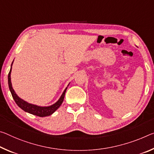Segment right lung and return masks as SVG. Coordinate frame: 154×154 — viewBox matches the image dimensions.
Returning a JSON list of instances; mask_svg holds the SVG:
<instances>
[{
    "mask_svg": "<svg viewBox=\"0 0 154 154\" xmlns=\"http://www.w3.org/2000/svg\"><path fill=\"white\" fill-rule=\"evenodd\" d=\"M12 64H13V62H12ZM12 64H11V66H12ZM11 66L10 71H9L8 74V84H9V90H10L12 97H13L14 101H15L16 103L18 105V106L20 107L22 109H23L24 111L28 112V113H30L31 114H33V115L40 116V117H44V116H49L51 114H52L53 112L57 110V109L59 108V107L62 105L63 101H64L65 92L66 91L67 88L64 90V91L62 93V96L60 97V99L58 100L55 103L50 106H47V107L38 106H36V105L29 103L27 102H26L25 101H24V100L20 99V97L16 94V92H14L13 88H12V85L11 82Z\"/></svg>",
    "mask_w": 154,
    "mask_h": 154,
    "instance_id": "add662e5",
    "label": "right lung"
}]
</instances>
